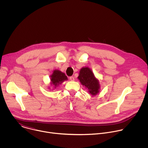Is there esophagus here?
Instances as JSON below:
<instances>
[{
	"label": "esophagus",
	"instance_id": "esophagus-1",
	"mask_svg": "<svg viewBox=\"0 0 148 148\" xmlns=\"http://www.w3.org/2000/svg\"><path fill=\"white\" fill-rule=\"evenodd\" d=\"M70 79L71 81H74V77L73 76H71V77H70Z\"/></svg>",
	"mask_w": 148,
	"mask_h": 148
}]
</instances>
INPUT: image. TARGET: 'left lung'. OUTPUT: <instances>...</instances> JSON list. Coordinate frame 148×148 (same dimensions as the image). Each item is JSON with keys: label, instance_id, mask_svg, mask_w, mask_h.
Wrapping results in <instances>:
<instances>
[{"label": "left lung", "instance_id": "left-lung-1", "mask_svg": "<svg viewBox=\"0 0 148 148\" xmlns=\"http://www.w3.org/2000/svg\"><path fill=\"white\" fill-rule=\"evenodd\" d=\"M78 78L82 85L88 90L92 95H95L99 92V81L95 77L92 71L88 67H83L80 70Z\"/></svg>", "mask_w": 148, "mask_h": 148}]
</instances>
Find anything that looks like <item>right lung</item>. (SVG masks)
<instances>
[{
  "mask_svg": "<svg viewBox=\"0 0 148 148\" xmlns=\"http://www.w3.org/2000/svg\"><path fill=\"white\" fill-rule=\"evenodd\" d=\"M50 79L51 81V85L54 86L56 88L63 81L67 80V77L64 73L61 72L59 70H54L51 75Z\"/></svg>",
  "mask_w": 148,
  "mask_h": 148,
  "instance_id": "right-lung-1",
  "label": "right lung"
}]
</instances>
